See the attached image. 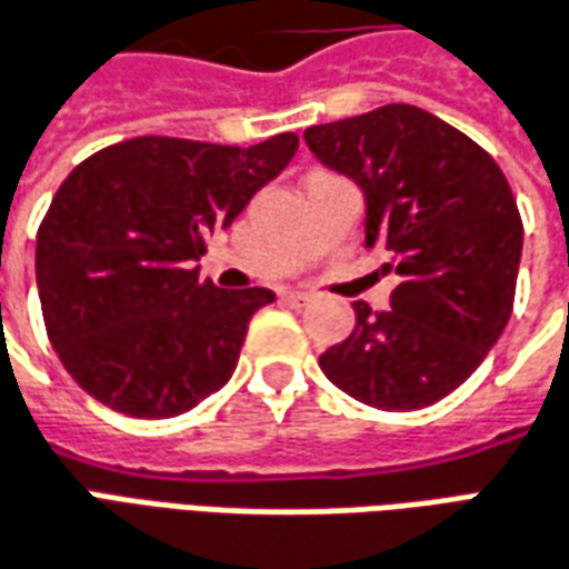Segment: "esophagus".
Listing matches in <instances>:
<instances>
[{"instance_id":"obj_1","label":"esophagus","mask_w":569,"mask_h":569,"mask_svg":"<svg viewBox=\"0 0 569 569\" xmlns=\"http://www.w3.org/2000/svg\"><path fill=\"white\" fill-rule=\"evenodd\" d=\"M283 301L292 305V308H301V305H311L313 296H308V292H283Z\"/></svg>"}]
</instances>
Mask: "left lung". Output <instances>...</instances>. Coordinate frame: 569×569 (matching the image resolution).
I'll use <instances>...</instances> for the list:
<instances>
[{
  "label": "left lung",
  "instance_id": "8db88e82",
  "mask_svg": "<svg viewBox=\"0 0 569 569\" xmlns=\"http://www.w3.org/2000/svg\"><path fill=\"white\" fill-rule=\"evenodd\" d=\"M305 141L363 190L367 246L400 277L391 311L353 305V332L320 353V369L367 407H431L483 363L511 317L523 224L506 174L412 104L311 126Z\"/></svg>",
  "mask_w": 569,
  "mask_h": 569
}]
</instances>
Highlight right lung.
<instances>
[{
	"mask_svg": "<svg viewBox=\"0 0 569 569\" xmlns=\"http://www.w3.org/2000/svg\"><path fill=\"white\" fill-rule=\"evenodd\" d=\"M296 150L292 132L252 147L144 134L67 174L36 233V286L51 348L86 395L172 419L228 385L273 292L218 289L197 261Z\"/></svg>",
	"mask_w": 569,
	"mask_h": 569,
	"instance_id": "obj_1",
	"label": "right lung"
}]
</instances>
